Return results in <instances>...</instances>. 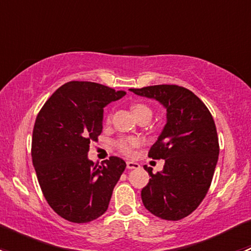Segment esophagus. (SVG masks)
<instances>
[{
    "label": "esophagus",
    "instance_id": "esophagus-1",
    "mask_svg": "<svg viewBox=\"0 0 251 251\" xmlns=\"http://www.w3.org/2000/svg\"><path fill=\"white\" fill-rule=\"evenodd\" d=\"M126 168L130 169V170H132V169H138L140 168V164L136 163V161H127V163H126Z\"/></svg>",
    "mask_w": 251,
    "mask_h": 251
}]
</instances>
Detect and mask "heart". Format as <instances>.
I'll use <instances>...</instances> for the list:
<instances>
[{
	"mask_svg": "<svg viewBox=\"0 0 251 251\" xmlns=\"http://www.w3.org/2000/svg\"><path fill=\"white\" fill-rule=\"evenodd\" d=\"M131 110H132L133 115L136 116V119L140 118L141 115H144V114H148V115L151 116V109L146 104H133L131 107ZM110 116H108L107 121L109 123ZM138 144V140L136 138H121L118 142V147L120 149V151H123L126 155H130L132 153V149L135 148Z\"/></svg>",
	"mask_w": 251,
	"mask_h": 251,
	"instance_id": "obj_1",
	"label": "heart"
}]
</instances>
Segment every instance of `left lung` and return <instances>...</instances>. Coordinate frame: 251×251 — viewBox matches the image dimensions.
I'll return each instance as SVG.
<instances>
[{
    "label": "left lung",
    "instance_id": "obj_1",
    "mask_svg": "<svg viewBox=\"0 0 251 251\" xmlns=\"http://www.w3.org/2000/svg\"><path fill=\"white\" fill-rule=\"evenodd\" d=\"M130 91L158 100L166 109L165 126L149 151L151 158L164 159L165 165L158 174L143 166L151 178L142 189V201L155 216L178 221L199 206L211 184L220 153L214 119L206 105L181 86Z\"/></svg>",
    "mask_w": 251,
    "mask_h": 251
}]
</instances>
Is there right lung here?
I'll return each mask as SVG.
<instances>
[{
  "label": "right lung",
  "instance_id": "add662e5",
  "mask_svg": "<svg viewBox=\"0 0 251 251\" xmlns=\"http://www.w3.org/2000/svg\"><path fill=\"white\" fill-rule=\"evenodd\" d=\"M125 95L96 82L70 81L37 115L32 164L47 203L68 221L85 224L107 211L126 163L118 156L93 163L87 154L102 132L104 107Z\"/></svg>",
  "mask_w": 251,
  "mask_h": 251
}]
</instances>
